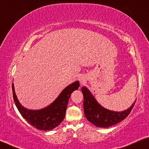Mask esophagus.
<instances>
[{"mask_svg": "<svg viewBox=\"0 0 149 149\" xmlns=\"http://www.w3.org/2000/svg\"><path fill=\"white\" fill-rule=\"evenodd\" d=\"M80 81L81 82V84H82V83H83V82H84V79H83V78L82 77V78H81V79H80Z\"/></svg>", "mask_w": 149, "mask_h": 149, "instance_id": "1", "label": "esophagus"}]
</instances>
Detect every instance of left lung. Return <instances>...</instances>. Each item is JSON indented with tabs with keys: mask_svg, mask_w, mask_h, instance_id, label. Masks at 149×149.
<instances>
[{
	"mask_svg": "<svg viewBox=\"0 0 149 149\" xmlns=\"http://www.w3.org/2000/svg\"><path fill=\"white\" fill-rule=\"evenodd\" d=\"M85 116L88 121L98 127L107 128L123 120L131 112L135 102L129 109L123 112L111 111L104 109L98 103L92 94L86 87L82 88Z\"/></svg>",
	"mask_w": 149,
	"mask_h": 149,
	"instance_id": "obj_1",
	"label": "left lung"
}]
</instances>
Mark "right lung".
I'll return each instance as SVG.
<instances>
[{
    "label": "right lung",
    "mask_w": 149,
    "mask_h": 149,
    "mask_svg": "<svg viewBox=\"0 0 149 149\" xmlns=\"http://www.w3.org/2000/svg\"><path fill=\"white\" fill-rule=\"evenodd\" d=\"M79 87V82H74L64 89L56 99L49 107L38 111H32L24 108L19 103L15 95L13 82L12 84L14 101L20 114L33 127L43 130L54 129L63 120L70 95Z\"/></svg>",
    "instance_id": "add662e5"
}]
</instances>
